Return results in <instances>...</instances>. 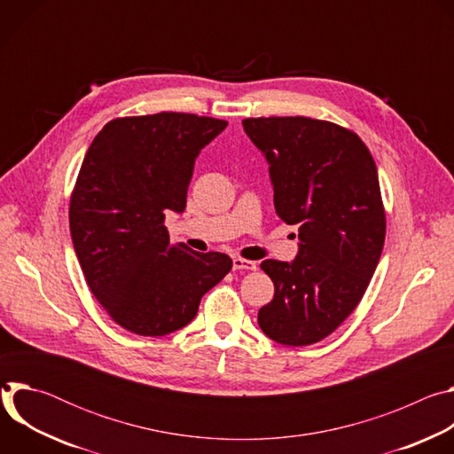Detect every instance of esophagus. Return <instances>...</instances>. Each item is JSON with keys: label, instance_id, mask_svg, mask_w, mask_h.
I'll use <instances>...</instances> for the list:
<instances>
[{"label": "esophagus", "instance_id": "34e87169", "mask_svg": "<svg viewBox=\"0 0 454 454\" xmlns=\"http://www.w3.org/2000/svg\"><path fill=\"white\" fill-rule=\"evenodd\" d=\"M233 270H235V271H240V270L254 271V270H256V262H253V261H244V258H233Z\"/></svg>", "mask_w": 454, "mask_h": 454}]
</instances>
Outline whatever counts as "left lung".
<instances>
[{
	"label": "left lung",
	"mask_w": 454,
	"mask_h": 454,
	"mask_svg": "<svg viewBox=\"0 0 454 454\" xmlns=\"http://www.w3.org/2000/svg\"><path fill=\"white\" fill-rule=\"evenodd\" d=\"M242 125L270 163L278 217L300 239L293 262L261 264L275 296L258 325L280 345H312L357 307L379 264L386 217L377 167L363 140L333 121L270 116Z\"/></svg>",
	"instance_id": "left-lung-1"
}]
</instances>
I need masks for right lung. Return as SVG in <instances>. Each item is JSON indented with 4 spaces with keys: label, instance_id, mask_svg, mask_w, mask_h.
I'll use <instances>...</instances> for the list:
<instances>
[{
    "label": "right lung",
    "instance_id": "1",
    "mask_svg": "<svg viewBox=\"0 0 454 454\" xmlns=\"http://www.w3.org/2000/svg\"><path fill=\"white\" fill-rule=\"evenodd\" d=\"M226 120L190 113L116 118L91 142L70 201V231L86 282L125 331L165 336L196 317L231 270L224 253L170 244L193 163Z\"/></svg>",
    "mask_w": 454,
    "mask_h": 454
}]
</instances>
